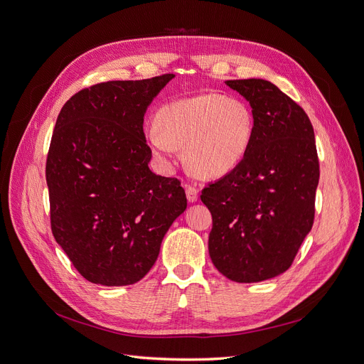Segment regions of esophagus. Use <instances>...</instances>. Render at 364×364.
I'll list each match as a JSON object with an SVG mask.
<instances>
[{
    "mask_svg": "<svg viewBox=\"0 0 364 364\" xmlns=\"http://www.w3.org/2000/svg\"><path fill=\"white\" fill-rule=\"evenodd\" d=\"M185 193H186V198H188L189 203H196L198 200V188L197 186L186 185Z\"/></svg>",
    "mask_w": 364,
    "mask_h": 364,
    "instance_id": "1",
    "label": "esophagus"
}]
</instances>
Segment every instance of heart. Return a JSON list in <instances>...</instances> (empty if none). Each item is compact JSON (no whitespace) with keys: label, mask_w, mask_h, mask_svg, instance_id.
Masks as SVG:
<instances>
[{"label":"heart","mask_w":364,"mask_h":364,"mask_svg":"<svg viewBox=\"0 0 364 364\" xmlns=\"http://www.w3.org/2000/svg\"><path fill=\"white\" fill-rule=\"evenodd\" d=\"M146 130L152 152L166 159L185 148V163L204 179L227 176L245 160L255 130L252 109L245 100L204 93L163 105Z\"/></svg>","instance_id":"heart-1"}]
</instances>
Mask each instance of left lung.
Here are the masks:
<instances>
[{
  "mask_svg": "<svg viewBox=\"0 0 364 364\" xmlns=\"http://www.w3.org/2000/svg\"><path fill=\"white\" fill-rule=\"evenodd\" d=\"M252 107L255 130L245 160L209 183L201 201L213 218L209 255L237 283L287 271L313 228L320 166L305 111L267 80H228Z\"/></svg>",
  "mask_w": 364,
  "mask_h": 364,
  "instance_id": "left-lung-1",
  "label": "left lung"
}]
</instances>
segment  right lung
<instances>
[{
    "instance_id": "right-lung-1",
    "label": "right lung",
    "mask_w": 364,
    "mask_h": 364,
    "mask_svg": "<svg viewBox=\"0 0 364 364\" xmlns=\"http://www.w3.org/2000/svg\"><path fill=\"white\" fill-rule=\"evenodd\" d=\"M173 77L99 82L59 112L46 164L51 231L90 283L144 279L186 209L181 182L149 170L144 133L146 108Z\"/></svg>"
}]
</instances>
